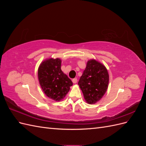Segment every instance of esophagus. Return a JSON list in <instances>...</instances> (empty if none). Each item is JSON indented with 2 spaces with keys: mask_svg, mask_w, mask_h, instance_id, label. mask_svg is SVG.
I'll return each instance as SVG.
<instances>
[{
  "mask_svg": "<svg viewBox=\"0 0 146 146\" xmlns=\"http://www.w3.org/2000/svg\"><path fill=\"white\" fill-rule=\"evenodd\" d=\"M72 82L74 83H76L77 82V78H73L72 79Z\"/></svg>",
  "mask_w": 146,
  "mask_h": 146,
  "instance_id": "34e87169",
  "label": "esophagus"
}]
</instances>
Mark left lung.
I'll list each match as a JSON object with an SVG mask.
<instances>
[{"label": "left lung", "mask_w": 146, "mask_h": 146, "mask_svg": "<svg viewBox=\"0 0 146 146\" xmlns=\"http://www.w3.org/2000/svg\"><path fill=\"white\" fill-rule=\"evenodd\" d=\"M109 75L105 66L95 60L87 62L85 70L78 81V85L86 102L96 104L107 90Z\"/></svg>", "instance_id": "8db88e82"}]
</instances>
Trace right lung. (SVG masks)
Listing matches in <instances>:
<instances>
[{"label":"right lung","instance_id":"obj_1","mask_svg":"<svg viewBox=\"0 0 146 146\" xmlns=\"http://www.w3.org/2000/svg\"><path fill=\"white\" fill-rule=\"evenodd\" d=\"M59 58H50L40 64L38 76L42 91L48 98L55 101L63 99L72 85L70 79L61 69Z\"/></svg>","mask_w":146,"mask_h":146}]
</instances>
